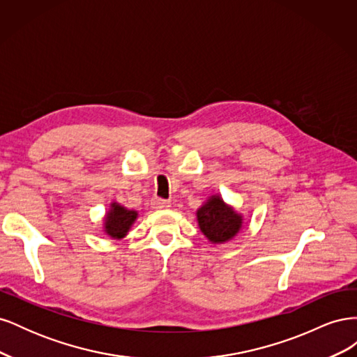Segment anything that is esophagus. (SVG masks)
Returning a JSON list of instances; mask_svg holds the SVG:
<instances>
[{
    "label": "esophagus",
    "instance_id": "esophagus-1",
    "mask_svg": "<svg viewBox=\"0 0 357 357\" xmlns=\"http://www.w3.org/2000/svg\"><path fill=\"white\" fill-rule=\"evenodd\" d=\"M152 207L156 210H164L171 207V201L168 199H162V198H153L152 199Z\"/></svg>",
    "mask_w": 357,
    "mask_h": 357
}]
</instances>
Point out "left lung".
<instances>
[{"instance_id": "left-lung-1", "label": "left lung", "mask_w": 357, "mask_h": 357, "mask_svg": "<svg viewBox=\"0 0 357 357\" xmlns=\"http://www.w3.org/2000/svg\"><path fill=\"white\" fill-rule=\"evenodd\" d=\"M201 232L208 241L222 244L232 240L243 226V215L236 213L219 195H213L197 211Z\"/></svg>"}]
</instances>
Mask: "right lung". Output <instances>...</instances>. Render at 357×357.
I'll return each instance as SVG.
<instances>
[{
    "instance_id": "add662e5",
    "label": "right lung",
    "mask_w": 357,
    "mask_h": 357,
    "mask_svg": "<svg viewBox=\"0 0 357 357\" xmlns=\"http://www.w3.org/2000/svg\"><path fill=\"white\" fill-rule=\"evenodd\" d=\"M138 218V213L134 210H128L121 204L113 202L110 205L109 213L104 219V231L114 240H121L131 229L132 223Z\"/></svg>"
}]
</instances>
